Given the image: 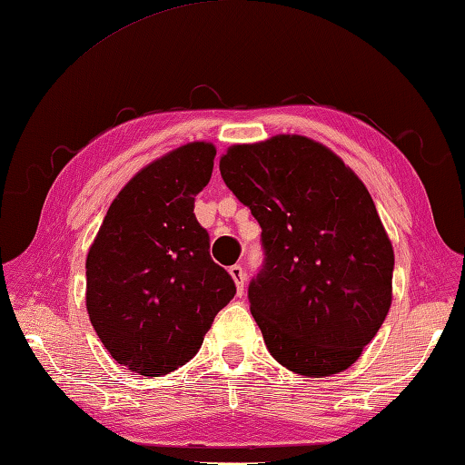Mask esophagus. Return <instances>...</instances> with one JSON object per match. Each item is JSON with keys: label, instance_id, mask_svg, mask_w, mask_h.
Returning a JSON list of instances; mask_svg holds the SVG:
<instances>
[{"label": "esophagus", "instance_id": "34e87169", "mask_svg": "<svg viewBox=\"0 0 465 465\" xmlns=\"http://www.w3.org/2000/svg\"><path fill=\"white\" fill-rule=\"evenodd\" d=\"M230 275L235 282V290H238V295H243V292H245V272H243L242 265H232Z\"/></svg>", "mask_w": 465, "mask_h": 465}]
</instances>
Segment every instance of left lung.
<instances>
[{"instance_id":"1","label":"left lung","mask_w":465,"mask_h":465,"mask_svg":"<svg viewBox=\"0 0 465 465\" xmlns=\"http://www.w3.org/2000/svg\"><path fill=\"white\" fill-rule=\"evenodd\" d=\"M220 172L262 227L248 298L270 353L310 378L348 370L391 305L393 248L368 187L295 134L227 147Z\"/></svg>"}]
</instances>
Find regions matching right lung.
I'll list each match as a JSON object with an SVG mask.
<instances>
[{"label":"right lung","instance_id":"obj_1","mask_svg":"<svg viewBox=\"0 0 465 465\" xmlns=\"http://www.w3.org/2000/svg\"><path fill=\"white\" fill-rule=\"evenodd\" d=\"M213 157V143L192 142L145 165L115 195L87 252L94 330L117 363L147 378L190 361L235 295L193 213Z\"/></svg>","mask_w":465,"mask_h":465}]
</instances>
